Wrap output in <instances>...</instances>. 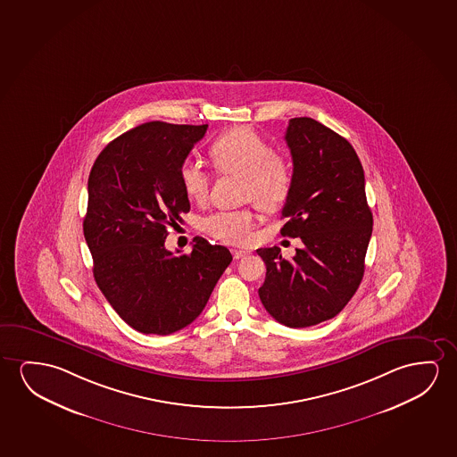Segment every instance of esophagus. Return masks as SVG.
<instances>
[{"mask_svg":"<svg viewBox=\"0 0 457 457\" xmlns=\"http://www.w3.org/2000/svg\"><path fill=\"white\" fill-rule=\"evenodd\" d=\"M246 254H248V252H245V250H232V256L236 259L245 258Z\"/></svg>","mask_w":457,"mask_h":457,"instance_id":"34e87169","label":"esophagus"}]
</instances>
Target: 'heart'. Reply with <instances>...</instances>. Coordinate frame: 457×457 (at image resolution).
Listing matches in <instances>:
<instances>
[{
    "label": "heart",
    "mask_w": 457,
    "mask_h": 457,
    "mask_svg": "<svg viewBox=\"0 0 457 457\" xmlns=\"http://www.w3.org/2000/svg\"><path fill=\"white\" fill-rule=\"evenodd\" d=\"M209 155L217 171L244 178L242 196L261 209H277L291 193L294 184L291 163L273 153V147L252 127H236L220 135L209 147ZM179 176L188 198L196 203L204 201L211 178L203 166L187 162L180 166ZM253 228L252 209L215 211L201 220V229L205 234L231 245L248 242Z\"/></svg>",
    "instance_id": "b5f03b06"
}]
</instances>
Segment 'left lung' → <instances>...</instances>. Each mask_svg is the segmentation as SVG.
Instances as JSON below:
<instances>
[{"instance_id": "1", "label": "left lung", "mask_w": 457, "mask_h": 457, "mask_svg": "<svg viewBox=\"0 0 457 457\" xmlns=\"http://www.w3.org/2000/svg\"><path fill=\"white\" fill-rule=\"evenodd\" d=\"M294 184L283 207L281 236L303 246L285 259L278 246L259 248L267 267L259 298L271 318L304 328L335 318L363 279L372 213L364 172L347 139L312 118L286 130Z\"/></svg>"}]
</instances>
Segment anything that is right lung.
<instances>
[{"label": "right lung", "mask_w": 457, "mask_h": 457, "mask_svg": "<svg viewBox=\"0 0 457 457\" xmlns=\"http://www.w3.org/2000/svg\"><path fill=\"white\" fill-rule=\"evenodd\" d=\"M207 124L145 122L112 139L87 180L83 232L100 291L120 319L145 335H170L204 310L232 256L193 238L188 254L165 248L168 226L190 211L180 166Z\"/></svg>", "instance_id": "1"}]
</instances>
